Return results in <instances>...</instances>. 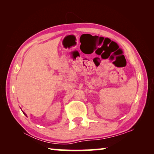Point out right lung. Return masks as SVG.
Returning a JSON list of instances; mask_svg holds the SVG:
<instances>
[{
  "mask_svg": "<svg viewBox=\"0 0 154 154\" xmlns=\"http://www.w3.org/2000/svg\"><path fill=\"white\" fill-rule=\"evenodd\" d=\"M22 112H23V111H22ZM23 113H24V115H25V116H26V117H27V116H26V113H24V112H23Z\"/></svg>",
  "mask_w": 154,
  "mask_h": 154,
  "instance_id": "obj_1",
  "label": "right lung"
}]
</instances>
